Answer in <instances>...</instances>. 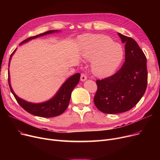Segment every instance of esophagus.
Segmentation results:
<instances>
[{
    "instance_id": "obj_1",
    "label": "esophagus",
    "mask_w": 160,
    "mask_h": 160,
    "mask_svg": "<svg viewBox=\"0 0 160 160\" xmlns=\"http://www.w3.org/2000/svg\"><path fill=\"white\" fill-rule=\"evenodd\" d=\"M86 80H87V76H86L85 74L82 73V74H81V77H80V80H81L82 82H83V81Z\"/></svg>"
}]
</instances>
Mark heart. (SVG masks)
Masks as SVG:
<instances>
[{
  "label": "heart",
  "mask_w": 160,
  "mask_h": 160,
  "mask_svg": "<svg viewBox=\"0 0 160 160\" xmlns=\"http://www.w3.org/2000/svg\"><path fill=\"white\" fill-rule=\"evenodd\" d=\"M80 56L91 61L93 73L100 78L112 75L121 65L124 58L121 45L104 35L88 34L79 39Z\"/></svg>",
  "instance_id": "obj_1"
}]
</instances>
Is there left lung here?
<instances>
[{"mask_svg":"<svg viewBox=\"0 0 160 160\" xmlns=\"http://www.w3.org/2000/svg\"><path fill=\"white\" fill-rule=\"evenodd\" d=\"M125 44V62L112 77L97 80L94 103L108 114L127 112L135 106L145 93L148 73L147 58L133 39L118 33Z\"/></svg>","mask_w":160,"mask_h":160,"instance_id":"left-lung-1","label":"left lung"}]
</instances>
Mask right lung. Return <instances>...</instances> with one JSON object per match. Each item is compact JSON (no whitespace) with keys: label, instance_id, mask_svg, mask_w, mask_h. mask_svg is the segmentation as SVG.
<instances>
[{"label":"right lung","instance_id":"add662e5","mask_svg":"<svg viewBox=\"0 0 160 160\" xmlns=\"http://www.w3.org/2000/svg\"><path fill=\"white\" fill-rule=\"evenodd\" d=\"M60 30H53L40 33V34L37 35L36 36L30 37L27 39H25L24 41L21 42L20 45L27 43V42L29 41L31 39L37 38L40 36H45L47 34H49V33L58 32ZM16 49L10 56L9 60V66L12 57L15 52ZM80 73H77L71 76V77H70L63 83L60 88L57 91L56 95L52 98L47 100V101L41 103H32L26 101V100L19 98L18 95H15L11 86L10 71L9 69H8V83H9V86L12 93H13V96L15 97L19 104L24 109V110H25L30 114L41 117H46V118L58 116L65 111L67 108L68 107L72 91L73 89L77 86V85L78 83L80 81Z\"/></svg>","mask_w":160,"mask_h":160}]
</instances>
